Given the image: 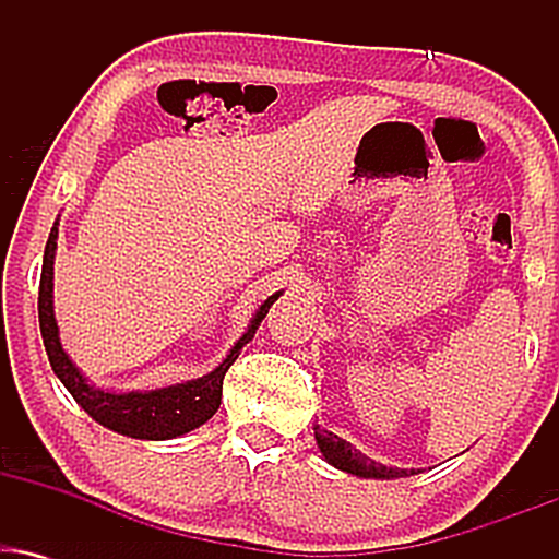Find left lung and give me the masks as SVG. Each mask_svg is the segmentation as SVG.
<instances>
[{
    "instance_id": "8db88e82",
    "label": "left lung",
    "mask_w": 559,
    "mask_h": 559,
    "mask_svg": "<svg viewBox=\"0 0 559 559\" xmlns=\"http://www.w3.org/2000/svg\"><path fill=\"white\" fill-rule=\"evenodd\" d=\"M316 441L318 449L323 452L325 463H331L338 471L352 473V476L360 478H402V476H415V471H402V467H386L376 460L365 457L362 452H357L349 441H344L342 436L325 431V428L316 426ZM420 473V471H418Z\"/></svg>"
}]
</instances>
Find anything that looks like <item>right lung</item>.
<instances>
[{
  "label": "right lung",
  "mask_w": 559,
  "mask_h": 559,
  "mask_svg": "<svg viewBox=\"0 0 559 559\" xmlns=\"http://www.w3.org/2000/svg\"><path fill=\"white\" fill-rule=\"evenodd\" d=\"M55 252H57V223L49 234L47 247H44V265H41V284H38V325H41V338L47 346L49 365H52L55 376L60 378L62 386H66L73 400L86 409L99 426L110 428L131 439H150V441H165L183 436L194 428L207 423L221 407L223 396V378H226L228 368L239 357L241 346L252 342L254 331L262 323V318L267 316L271 305L281 297V292H275L273 297H267L260 305V310L254 312L252 323L243 331V336L230 346L226 360L217 365L215 370H210L207 376L194 378V381L173 383V386L155 389V391H118L96 389L94 383L86 381V376L75 368L73 360L68 357V352L62 349L60 342V329H57L55 320V301H52V278H55Z\"/></svg>",
  "instance_id": "obj_1"
}]
</instances>
